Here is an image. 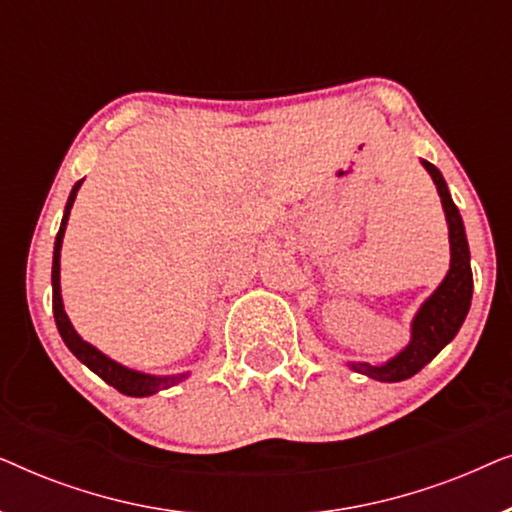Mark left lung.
<instances>
[{
    "instance_id": "1",
    "label": "left lung",
    "mask_w": 512,
    "mask_h": 512,
    "mask_svg": "<svg viewBox=\"0 0 512 512\" xmlns=\"http://www.w3.org/2000/svg\"><path fill=\"white\" fill-rule=\"evenodd\" d=\"M424 170L431 174L436 191L443 205L447 221V240H450V270L436 291L419 305L415 317L410 321V340L401 352L382 363L347 361L354 373H361L377 382H403L417 375L426 363H431L440 354V349L450 345L459 333L473 298V272L471 251H468L466 228L461 221L457 205L452 202L443 174L429 160H422Z\"/></svg>"
}]
</instances>
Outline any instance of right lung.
Wrapping results in <instances>:
<instances>
[{"instance_id":"add662e5","label":"right lung","mask_w":512,"mask_h":512,"mask_svg":"<svg viewBox=\"0 0 512 512\" xmlns=\"http://www.w3.org/2000/svg\"><path fill=\"white\" fill-rule=\"evenodd\" d=\"M83 184L76 181L72 193H69L67 205H65V214H62V223L58 235H55V247H53V272H51V282H53V317H55V326H58L60 338L65 345L69 347L76 359H79L83 366L93 370L95 375H100L104 382L111 384V387L121 391L125 396H135V398H144V396H153L158 391L170 389L174 384L184 382L191 370L186 373H177V375H151V373H142V370H132L123 363H118L100 352L95 345H90L88 340H83L76 328L69 321L67 312H65V303H62V289H60V251H62V240H65V230H67V221H69V212H72V205L76 200V193Z\"/></svg>"}]
</instances>
